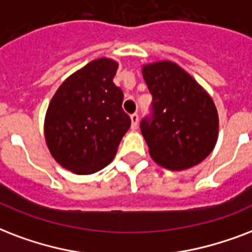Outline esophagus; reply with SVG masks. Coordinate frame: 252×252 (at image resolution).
I'll return each mask as SVG.
<instances>
[{
    "instance_id": "1",
    "label": "esophagus",
    "mask_w": 252,
    "mask_h": 252,
    "mask_svg": "<svg viewBox=\"0 0 252 252\" xmlns=\"http://www.w3.org/2000/svg\"><path fill=\"white\" fill-rule=\"evenodd\" d=\"M131 128H134L135 130L136 127H138V122H139V116L136 114V113H134V114H131Z\"/></svg>"
}]
</instances>
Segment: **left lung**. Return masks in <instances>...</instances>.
Instances as JSON below:
<instances>
[{"instance_id": "left-lung-1", "label": "left lung", "mask_w": 252, "mask_h": 252, "mask_svg": "<svg viewBox=\"0 0 252 252\" xmlns=\"http://www.w3.org/2000/svg\"><path fill=\"white\" fill-rule=\"evenodd\" d=\"M143 77L153 104L151 113L140 121V131L151 158L172 171L201 163L218 138V114L212 97L171 62L144 65Z\"/></svg>"}]
</instances>
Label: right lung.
Here are the masks:
<instances>
[{
    "instance_id": "add662e5",
    "label": "right lung",
    "mask_w": 252,
    "mask_h": 252,
    "mask_svg": "<svg viewBox=\"0 0 252 252\" xmlns=\"http://www.w3.org/2000/svg\"><path fill=\"white\" fill-rule=\"evenodd\" d=\"M117 68L106 58L88 63L60 85L47 109L44 136L50 153L77 175L106 167L131 125L122 109L124 92L113 83Z\"/></svg>"
}]
</instances>
